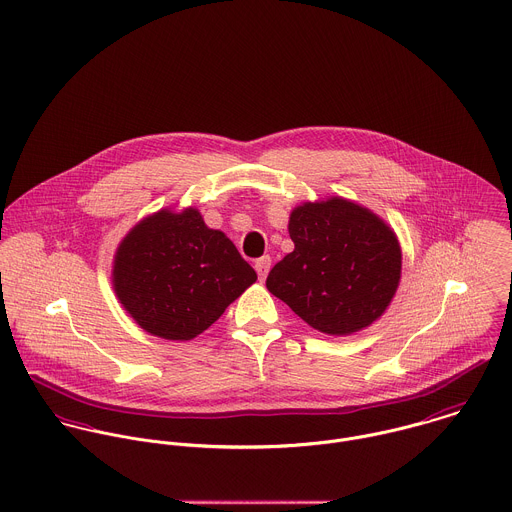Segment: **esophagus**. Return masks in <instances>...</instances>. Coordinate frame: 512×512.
<instances>
[{"mask_svg": "<svg viewBox=\"0 0 512 512\" xmlns=\"http://www.w3.org/2000/svg\"><path fill=\"white\" fill-rule=\"evenodd\" d=\"M270 266H272V258H270V256H262V258L256 260L254 268H256V272H258V278H260V280H266V276H268V272H270Z\"/></svg>", "mask_w": 512, "mask_h": 512, "instance_id": "esophagus-1", "label": "esophagus"}]
</instances>
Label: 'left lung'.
I'll return each instance as SVG.
<instances>
[{"label": "left lung", "mask_w": 512, "mask_h": 512, "mask_svg": "<svg viewBox=\"0 0 512 512\" xmlns=\"http://www.w3.org/2000/svg\"><path fill=\"white\" fill-rule=\"evenodd\" d=\"M294 252L268 274L266 288L312 328L347 336L389 306L401 276V248L373 212L332 198L290 216Z\"/></svg>", "instance_id": "1"}]
</instances>
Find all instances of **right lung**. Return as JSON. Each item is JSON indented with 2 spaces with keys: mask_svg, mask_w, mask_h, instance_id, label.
<instances>
[{
  "mask_svg": "<svg viewBox=\"0 0 512 512\" xmlns=\"http://www.w3.org/2000/svg\"><path fill=\"white\" fill-rule=\"evenodd\" d=\"M115 292L135 322L165 340H192L256 282L254 268L198 210H161L121 242Z\"/></svg>",
  "mask_w": 512,
  "mask_h": 512,
  "instance_id": "add662e5",
  "label": "right lung"
}]
</instances>
